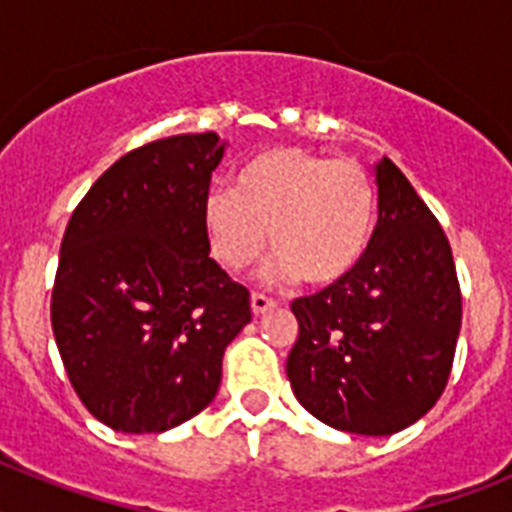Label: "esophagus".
<instances>
[{
	"instance_id": "obj_1",
	"label": "esophagus",
	"mask_w": 512,
	"mask_h": 512,
	"mask_svg": "<svg viewBox=\"0 0 512 512\" xmlns=\"http://www.w3.org/2000/svg\"><path fill=\"white\" fill-rule=\"evenodd\" d=\"M271 307H277V302L271 300V297L261 295V292H253V295H251V310H253V315H264V312L271 310Z\"/></svg>"
}]
</instances>
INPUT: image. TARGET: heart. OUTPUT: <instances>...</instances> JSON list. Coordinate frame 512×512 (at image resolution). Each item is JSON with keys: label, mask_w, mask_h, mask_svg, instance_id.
<instances>
[{"label": "heart", "mask_w": 512, "mask_h": 512, "mask_svg": "<svg viewBox=\"0 0 512 512\" xmlns=\"http://www.w3.org/2000/svg\"><path fill=\"white\" fill-rule=\"evenodd\" d=\"M374 184L354 161L302 148H274L243 166L235 189L205 200L212 256L241 271L259 259L266 228L274 256L269 282H336L361 259L374 228Z\"/></svg>", "instance_id": "1"}]
</instances>
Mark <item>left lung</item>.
I'll return each mask as SVG.
<instances>
[{
  "instance_id": "8db88e82",
  "label": "left lung",
  "mask_w": 512,
  "mask_h": 512,
  "mask_svg": "<svg viewBox=\"0 0 512 512\" xmlns=\"http://www.w3.org/2000/svg\"><path fill=\"white\" fill-rule=\"evenodd\" d=\"M374 171L369 246L341 279L292 302L300 336L287 359L302 408L356 436H392L436 405L461 328L449 238L390 158Z\"/></svg>"
}]
</instances>
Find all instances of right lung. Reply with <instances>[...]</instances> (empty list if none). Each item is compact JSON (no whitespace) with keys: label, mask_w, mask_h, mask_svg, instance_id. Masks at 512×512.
<instances>
[{"label":"right lung","mask_w":512,"mask_h":512,"mask_svg":"<svg viewBox=\"0 0 512 512\" xmlns=\"http://www.w3.org/2000/svg\"><path fill=\"white\" fill-rule=\"evenodd\" d=\"M217 133L171 135L99 176L63 233L51 325L66 374L112 431L164 433L210 405L251 295L205 228Z\"/></svg>","instance_id":"1"}]
</instances>
